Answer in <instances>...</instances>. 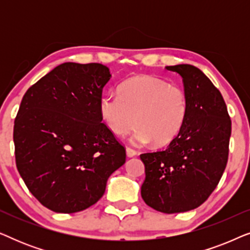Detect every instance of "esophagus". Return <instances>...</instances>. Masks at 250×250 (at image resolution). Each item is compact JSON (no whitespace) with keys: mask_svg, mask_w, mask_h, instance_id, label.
<instances>
[{"mask_svg":"<svg viewBox=\"0 0 250 250\" xmlns=\"http://www.w3.org/2000/svg\"><path fill=\"white\" fill-rule=\"evenodd\" d=\"M126 155H127V157H134V156L138 155V152H136L134 149H132V148H129V146H127V148H126Z\"/></svg>","mask_w":250,"mask_h":250,"instance_id":"obj_1","label":"esophagus"}]
</instances>
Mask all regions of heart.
I'll return each instance as SVG.
<instances>
[{"label":"heart","mask_w":250,"mask_h":250,"mask_svg":"<svg viewBox=\"0 0 250 250\" xmlns=\"http://www.w3.org/2000/svg\"><path fill=\"white\" fill-rule=\"evenodd\" d=\"M99 110L115 135L125 136L138 125L132 136L134 145L153 141L163 146L174 141L182 131L189 104L182 87L141 75L122 83L119 94L102 95Z\"/></svg>","instance_id":"heart-1"}]
</instances>
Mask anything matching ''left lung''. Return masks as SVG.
<instances>
[{
    "label": "left lung",
    "mask_w": 250,
    "mask_h": 250,
    "mask_svg": "<svg viewBox=\"0 0 250 250\" xmlns=\"http://www.w3.org/2000/svg\"><path fill=\"white\" fill-rule=\"evenodd\" d=\"M182 77L189 111L165 150L140 155L146 167L145 203L166 214L199 207L217 187L229 158L231 119L221 92L191 64L167 66Z\"/></svg>",
    "instance_id": "left-lung-1"
}]
</instances>
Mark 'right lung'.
I'll return each instance as SVG.
<instances>
[{
    "mask_svg": "<svg viewBox=\"0 0 250 250\" xmlns=\"http://www.w3.org/2000/svg\"><path fill=\"white\" fill-rule=\"evenodd\" d=\"M110 77L101 63H61L20 104L13 127L17 168L33 196L56 213L94 205L124 165V146L99 110Z\"/></svg>",
    "mask_w": 250,
    "mask_h": 250,
    "instance_id": "1",
    "label": "right lung"
}]
</instances>
